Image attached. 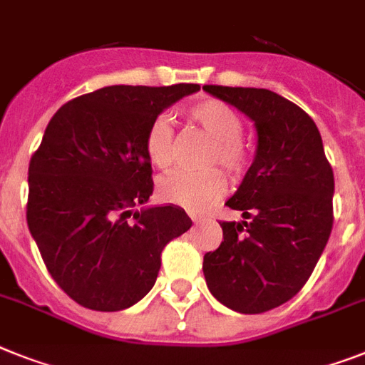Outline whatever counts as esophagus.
I'll list each match as a JSON object with an SVG mask.
<instances>
[{"label": "esophagus", "instance_id": "obj_1", "mask_svg": "<svg viewBox=\"0 0 365 365\" xmlns=\"http://www.w3.org/2000/svg\"><path fill=\"white\" fill-rule=\"evenodd\" d=\"M190 218H192V222H194V224H200V222H203V216H195V215H190Z\"/></svg>", "mask_w": 365, "mask_h": 365}]
</instances>
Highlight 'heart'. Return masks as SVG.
<instances>
[{
  "label": "heart",
  "instance_id": "heart-1",
  "mask_svg": "<svg viewBox=\"0 0 365 365\" xmlns=\"http://www.w3.org/2000/svg\"><path fill=\"white\" fill-rule=\"evenodd\" d=\"M190 117L215 140V147L209 156V164L220 162L225 170L239 175L248 162V153L244 147L242 119L225 102L209 101L197 102L190 110ZM145 153L150 164L165 170L173 162V126L165 115H158L150 123L145 135ZM225 192V177L218 168L205 171H179L164 177L158 188L165 203L179 205L192 212H201L218 201Z\"/></svg>",
  "mask_w": 365,
  "mask_h": 365
}]
</instances>
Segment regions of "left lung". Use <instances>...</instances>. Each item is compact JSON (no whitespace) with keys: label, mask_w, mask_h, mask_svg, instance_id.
Listing matches in <instances>:
<instances>
[{"label":"left lung","mask_w":365,"mask_h":365,"mask_svg":"<svg viewBox=\"0 0 365 365\" xmlns=\"http://www.w3.org/2000/svg\"><path fill=\"white\" fill-rule=\"evenodd\" d=\"M254 121L257 147L225 205L242 222H222L224 240L205 254L212 297L239 313H263L294 297L332 231L334 173L312 117L269 89L203 86Z\"/></svg>","instance_id":"obj_1"}]
</instances>
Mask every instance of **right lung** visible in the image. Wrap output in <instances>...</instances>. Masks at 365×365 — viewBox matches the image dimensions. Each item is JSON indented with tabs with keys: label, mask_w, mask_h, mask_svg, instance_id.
<instances>
[{
	"label": "right lung",
	"mask_w": 365,
	"mask_h": 365,
	"mask_svg": "<svg viewBox=\"0 0 365 365\" xmlns=\"http://www.w3.org/2000/svg\"><path fill=\"white\" fill-rule=\"evenodd\" d=\"M200 89L102 87L63 104L48 123L29 162L27 227L48 272L83 308L140 302L165 244L192 227L177 205H145L155 188L145 135L165 108Z\"/></svg>",
	"instance_id": "obj_1"
}]
</instances>
